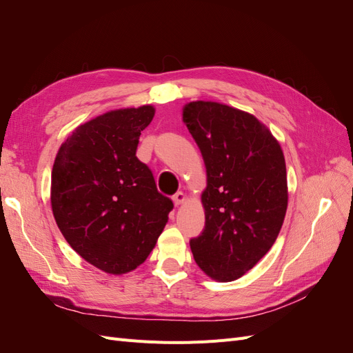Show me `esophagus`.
I'll list each match as a JSON object with an SVG mask.
<instances>
[{"instance_id": "obj_1", "label": "esophagus", "mask_w": 353, "mask_h": 353, "mask_svg": "<svg viewBox=\"0 0 353 353\" xmlns=\"http://www.w3.org/2000/svg\"><path fill=\"white\" fill-rule=\"evenodd\" d=\"M172 200H174V205H175V206L183 205V203L185 201V194L183 193V191H178V193L172 197Z\"/></svg>"}]
</instances>
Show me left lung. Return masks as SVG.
Wrapping results in <instances>:
<instances>
[{
    "label": "left lung",
    "mask_w": 353,
    "mask_h": 353,
    "mask_svg": "<svg viewBox=\"0 0 353 353\" xmlns=\"http://www.w3.org/2000/svg\"><path fill=\"white\" fill-rule=\"evenodd\" d=\"M183 122L206 166L205 230L190 240L212 280H239L270 252L287 212L285 160L268 126L216 101H190Z\"/></svg>",
    "instance_id": "obj_1"
}]
</instances>
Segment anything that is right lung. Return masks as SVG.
Masks as SVG:
<instances>
[{
	"label": "right lung",
	"instance_id": "1",
	"mask_svg": "<svg viewBox=\"0 0 353 353\" xmlns=\"http://www.w3.org/2000/svg\"><path fill=\"white\" fill-rule=\"evenodd\" d=\"M154 113L145 104L94 117L66 138L52 165L57 227L82 259L105 274L122 275L140 266L174 208L135 156Z\"/></svg>",
	"mask_w": 353,
	"mask_h": 353
}]
</instances>
